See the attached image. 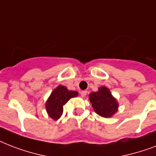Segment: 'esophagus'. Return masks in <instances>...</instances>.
<instances>
[{
	"mask_svg": "<svg viewBox=\"0 0 156 156\" xmlns=\"http://www.w3.org/2000/svg\"><path fill=\"white\" fill-rule=\"evenodd\" d=\"M86 94H87V91L84 90V91H81V92H80V95H81L82 97H85Z\"/></svg>",
	"mask_w": 156,
	"mask_h": 156,
	"instance_id": "obj_1",
	"label": "esophagus"
}]
</instances>
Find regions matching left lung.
<instances>
[{"label": "left lung", "instance_id": "8db88e82", "mask_svg": "<svg viewBox=\"0 0 156 156\" xmlns=\"http://www.w3.org/2000/svg\"><path fill=\"white\" fill-rule=\"evenodd\" d=\"M89 100L96 113L101 117L110 118L118 110V102L106 87H101L98 92L91 93Z\"/></svg>", "mask_w": 156, "mask_h": 156}]
</instances>
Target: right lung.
<instances>
[{"instance_id": "obj_1", "label": "right lung", "mask_w": 156, "mask_h": 156, "mask_svg": "<svg viewBox=\"0 0 156 156\" xmlns=\"http://www.w3.org/2000/svg\"><path fill=\"white\" fill-rule=\"evenodd\" d=\"M78 95L76 91H69L63 85L58 86L51 93L46 104L48 115L54 120H58L63 112V105L72 98Z\"/></svg>"}]
</instances>
